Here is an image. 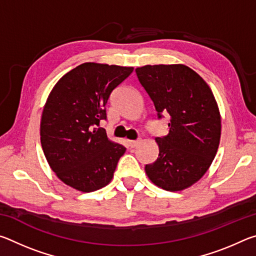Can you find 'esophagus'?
<instances>
[{
    "label": "esophagus",
    "mask_w": 256,
    "mask_h": 256,
    "mask_svg": "<svg viewBox=\"0 0 256 256\" xmlns=\"http://www.w3.org/2000/svg\"><path fill=\"white\" fill-rule=\"evenodd\" d=\"M128 146H131V148H136V146L138 144H140V141H138V140H131V141H128Z\"/></svg>",
    "instance_id": "obj_1"
}]
</instances>
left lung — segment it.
<instances>
[{
  "mask_svg": "<svg viewBox=\"0 0 256 256\" xmlns=\"http://www.w3.org/2000/svg\"><path fill=\"white\" fill-rule=\"evenodd\" d=\"M136 76L158 118L168 112L170 132L156 138L159 154L146 164L154 185L177 192L192 186L209 170L218 151L222 118L206 82L184 64H158L136 68Z\"/></svg>",
  "mask_w": 256,
  "mask_h": 256,
  "instance_id": "obj_1",
  "label": "left lung"
}]
</instances>
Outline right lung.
Masks as SVG:
<instances>
[{"label":"right lung","instance_id":"1","mask_svg":"<svg viewBox=\"0 0 256 256\" xmlns=\"http://www.w3.org/2000/svg\"><path fill=\"white\" fill-rule=\"evenodd\" d=\"M132 66L88 62L64 74L52 89L40 120L42 148L52 170L80 192L110 184L125 146L98 128L105 106Z\"/></svg>","mask_w":256,"mask_h":256}]
</instances>
